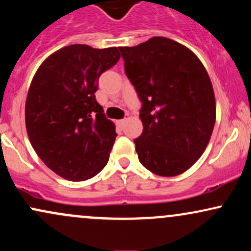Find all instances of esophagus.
I'll return each instance as SVG.
<instances>
[{
	"label": "esophagus",
	"instance_id": "34e87169",
	"mask_svg": "<svg viewBox=\"0 0 251 251\" xmlns=\"http://www.w3.org/2000/svg\"><path fill=\"white\" fill-rule=\"evenodd\" d=\"M117 123H118V125L120 126V127H124V125H125V123H126V119H121V120H118Z\"/></svg>",
	"mask_w": 251,
	"mask_h": 251
}]
</instances>
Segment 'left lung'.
Segmentation results:
<instances>
[{
  "mask_svg": "<svg viewBox=\"0 0 251 251\" xmlns=\"http://www.w3.org/2000/svg\"><path fill=\"white\" fill-rule=\"evenodd\" d=\"M119 50L142 102L143 132L133 140L139 162L159 176L182 174L202 155L216 123L207 71L191 50L168 38Z\"/></svg>",
  "mask_w": 251,
  "mask_h": 251,
  "instance_id": "1",
  "label": "left lung"
}]
</instances>
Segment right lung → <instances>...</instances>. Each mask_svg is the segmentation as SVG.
Returning a JSON list of instances; mask_svg holds the SVG:
<instances>
[{
	"instance_id": "right-lung-1",
	"label": "right lung",
	"mask_w": 251,
	"mask_h": 251,
	"mask_svg": "<svg viewBox=\"0 0 251 251\" xmlns=\"http://www.w3.org/2000/svg\"><path fill=\"white\" fill-rule=\"evenodd\" d=\"M118 48L65 46L44 60L26 99V128L41 161L70 181L94 177L106 167L115 126L98 103L101 74L118 63Z\"/></svg>"
}]
</instances>
